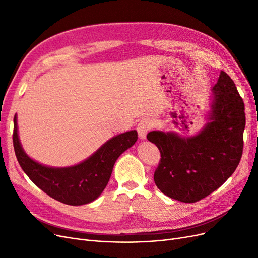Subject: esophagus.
<instances>
[{
	"label": "esophagus",
	"instance_id": "1",
	"mask_svg": "<svg viewBox=\"0 0 258 258\" xmlns=\"http://www.w3.org/2000/svg\"><path fill=\"white\" fill-rule=\"evenodd\" d=\"M152 127V122L150 119H142L138 125H137V132L139 135V138L141 140H144L146 138V134Z\"/></svg>",
	"mask_w": 258,
	"mask_h": 258
}]
</instances>
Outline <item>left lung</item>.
Wrapping results in <instances>:
<instances>
[{
  "label": "left lung",
  "mask_w": 258,
  "mask_h": 258,
  "mask_svg": "<svg viewBox=\"0 0 258 258\" xmlns=\"http://www.w3.org/2000/svg\"><path fill=\"white\" fill-rule=\"evenodd\" d=\"M206 123L196 135L153 131L161 162L154 180L161 192L183 203H195L221 187L236 169L242 154L245 105L233 80L221 71L212 88Z\"/></svg>",
  "instance_id": "left-lung-1"
}]
</instances>
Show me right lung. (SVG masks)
I'll return each mask as SVG.
<instances>
[{"instance_id":"1","label":"right lung","mask_w":258,"mask_h":258,"mask_svg":"<svg viewBox=\"0 0 258 258\" xmlns=\"http://www.w3.org/2000/svg\"><path fill=\"white\" fill-rule=\"evenodd\" d=\"M137 139L138 134L135 130L119 134L80 163L52 167L38 163L25 153L19 138L17 114L13 119V147L24 172L48 196L72 206L89 204L102 194L116 160Z\"/></svg>"}]
</instances>
